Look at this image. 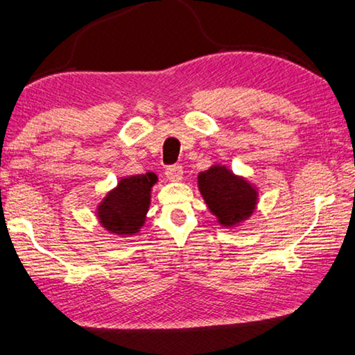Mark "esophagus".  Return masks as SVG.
Masks as SVG:
<instances>
[{
    "mask_svg": "<svg viewBox=\"0 0 355 355\" xmlns=\"http://www.w3.org/2000/svg\"><path fill=\"white\" fill-rule=\"evenodd\" d=\"M165 174H166V178L169 179V181L178 182V181H181L182 176H184V168L181 165H171V166H168L165 169Z\"/></svg>",
    "mask_w": 355,
    "mask_h": 355,
    "instance_id": "obj_1",
    "label": "esophagus"
}]
</instances>
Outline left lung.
Here are the masks:
<instances>
[{"label":"left lung","instance_id":"left-lung-1","mask_svg":"<svg viewBox=\"0 0 355 355\" xmlns=\"http://www.w3.org/2000/svg\"><path fill=\"white\" fill-rule=\"evenodd\" d=\"M198 190L218 223L234 227L254 213L258 190L245 178L220 165H213L198 174Z\"/></svg>","mask_w":355,"mask_h":355}]
</instances>
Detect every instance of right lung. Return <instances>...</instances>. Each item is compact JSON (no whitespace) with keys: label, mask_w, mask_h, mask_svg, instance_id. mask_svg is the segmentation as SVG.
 I'll use <instances>...</instances> for the list:
<instances>
[{"label":"right lung","mask_w":355,"mask_h":355,"mask_svg":"<svg viewBox=\"0 0 355 355\" xmlns=\"http://www.w3.org/2000/svg\"><path fill=\"white\" fill-rule=\"evenodd\" d=\"M157 181L155 173L120 179L97 207L102 227L123 237L139 232L150 207V190Z\"/></svg>","instance_id":"obj_1"}]
</instances>
